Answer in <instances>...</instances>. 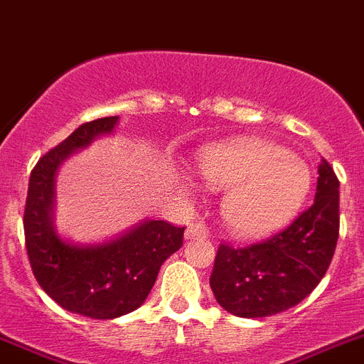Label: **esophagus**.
Masks as SVG:
<instances>
[{
  "label": "esophagus",
  "mask_w": 364,
  "mask_h": 364,
  "mask_svg": "<svg viewBox=\"0 0 364 364\" xmlns=\"http://www.w3.org/2000/svg\"><path fill=\"white\" fill-rule=\"evenodd\" d=\"M186 239H198V237H208V228L203 225V223H190L188 227H186L185 232Z\"/></svg>",
  "instance_id": "1"
}]
</instances>
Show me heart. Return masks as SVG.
<instances>
[{"label":"heart","instance_id":"obj_1","mask_svg":"<svg viewBox=\"0 0 364 364\" xmlns=\"http://www.w3.org/2000/svg\"><path fill=\"white\" fill-rule=\"evenodd\" d=\"M198 168L206 185L228 190L223 218L241 237H261L284 227L312 186L303 159L255 137L206 149Z\"/></svg>","mask_w":364,"mask_h":364}]
</instances>
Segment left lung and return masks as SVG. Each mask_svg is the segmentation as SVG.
I'll return each instance as SVG.
<instances>
[{
    "label": "left lung",
    "mask_w": 364,
    "mask_h": 364,
    "mask_svg": "<svg viewBox=\"0 0 364 364\" xmlns=\"http://www.w3.org/2000/svg\"><path fill=\"white\" fill-rule=\"evenodd\" d=\"M316 199L284 230L237 248L219 245L210 288L227 312L268 317L292 309L319 284L339 237V179L319 163Z\"/></svg>",
    "instance_id": "8db88e82"
}]
</instances>
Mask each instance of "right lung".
Returning <instances> with one entry per match:
<instances>
[{"label": "right lung", "instance_id": "right-lung-1", "mask_svg": "<svg viewBox=\"0 0 364 364\" xmlns=\"http://www.w3.org/2000/svg\"><path fill=\"white\" fill-rule=\"evenodd\" d=\"M117 119L83 123L39 158L23 215L25 247L39 287L61 309L92 319H116L139 309L161 264L181 248L185 232L166 221H143L109 243L72 245L58 235L52 223L55 170L70 154L112 132Z\"/></svg>", "mask_w": 364, "mask_h": 364}]
</instances>
